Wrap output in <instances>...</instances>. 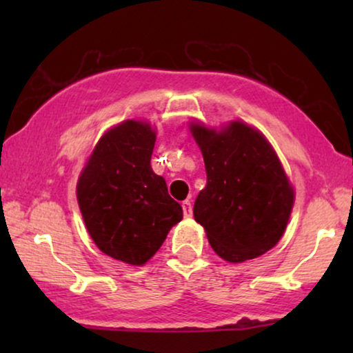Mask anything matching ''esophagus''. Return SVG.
I'll list each match as a JSON object with an SVG mask.
<instances>
[{
  "label": "esophagus",
  "mask_w": 353,
  "mask_h": 353,
  "mask_svg": "<svg viewBox=\"0 0 353 353\" xmlns=\"http://www.w3.org/2000/svg\"><path fill=\"white\" fill-rule=\"evenodd\" d=\"M183 214H185L186 219H190V216L192 215V205H191V201H183Z\"/></svg>",
  "instance_id": "obj_1"
}]
</instances>
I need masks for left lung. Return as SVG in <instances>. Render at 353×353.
<instances>
[{"mask_svg": "<svg viewBox=\"0 0 353 353\" xmlns=\"http://www.w3.org/2000/svg\"><path fill=\"white\" fill-rule=\"evenodd\" d=\"M204 156L207 185L194 202V219L221 259L260 257L281 239L294 205V188L267 138L250 125L221 130L191 123Z\"/></svg>", "mask_w": 353, "mask_h": 353, "instance_id": "1", "label": "left lung"}]
</instances>
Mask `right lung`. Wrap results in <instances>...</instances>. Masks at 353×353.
Masks as SVG:
<instances>
[{
    "mask_svg": "<svg viewBox=\"0 0 353 353\" xmlns=\"http://www.w3.org/2000/svg\"><path fill=\"white\" fill-rule=\"evenodd\" d=\"M156 132L125 120L105 132L80 173L77 199L86 230L101 252L144 265L161 249L183 209L151 168Z\"/></svg>",
    "mask_w": 353,
    "mask_h": 353,
    "instance_id": "1",
    "label": "right lung"
}]
</instances>
